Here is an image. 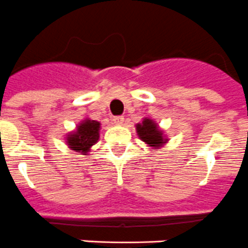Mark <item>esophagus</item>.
Returning a JSON list of instances; mask_svg holds the SVG:
<instances>
[{"instance_id": "esophagus-1", "label": "esophagus", "mask_w": 248, "mask_h": 248, "mask_svg": "<svg viewBox=\"0 0 248 248\" xmlns=\"http://www.w3.org/2000/svg\"><path fill=\"white\" fill-rule=\"evenodd\" d=\"M114 124H117V125H123V123H124V117H115L113 119Z\"/></svg>"}]
</instances>
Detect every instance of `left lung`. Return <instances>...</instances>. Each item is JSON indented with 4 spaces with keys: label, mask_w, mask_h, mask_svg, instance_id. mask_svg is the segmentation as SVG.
I'll list each match as a JSON object with an SVG mask.
<instances>
[{
    "label": "left lung",
    "mask_w": 248,
    "mask_h": 248,
    "mask_svg": "<svg viewBox=\"0 0 248 248\" xmlns=\"http://www.w3.org/2000/svg\"><path fill=\"white\" fill-rule=\"evenodd\" d=\"M137 133L144 143L154 149H159L168 140L165 139V135L160 130L156 123L150 118H144L143 122L137 124Z\"/></svg>",
    "instance_id": "left-lung-1"
}]
</instances>
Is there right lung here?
Listing matches in <instances>:
<instances>
[{
	"label": "right lung",
	"mask_w": 248,
	"mask_h": 248,
	"mask_svg": "<svg viewBox=\"0 0 248 248\" xmlns=\"http://www.w3.org/2000/svg\"><path fill=\"white\" fill-rule=\"evenodd\" d=\"M100 123L97 120L85 119L77 129L67 135V145L74 151H80L87 155L92 146L99 139Z\"/></svg>",
	"instance_id": "1"
}]
</instances>
